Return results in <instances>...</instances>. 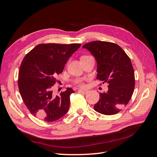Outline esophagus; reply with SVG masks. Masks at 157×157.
<instances>
[{"label":"esophagus","instance_id":"obj_1","mask_svg":"<svg viewBox=\"0 0 157 157\" xmlns=\"http://www.w3.org/2000/svg\"><path fill=\"white\" fill-rule=\"evenodd\" d=\"M78 92L80 93V94H83V95H86V94H88V91H87V90H78Z\"/></svg>","mask_w":157,"mask_h":157}]
</instances>
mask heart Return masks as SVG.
<instances>
[{"instance_id":"heart-1","label":"heart","mask_w":157,"mask_h":157,"mask_svg":"<svg viewBox=\"0 0 157 157\" xmlns=\"http://www.w3.org/2000/svg\"><path fill=\"white\" fill-rule=\"evenodd\" d=\"M75 84L78 85V86H79L80 87H84L85 86L84 80L82 78H78L77 80H75Z\"/></svg>"}]
</instances>
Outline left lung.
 Masks as SVG:
<instances>
[{"label":"left lung","instance_id":"8db88e82","mask_svg":"<svg viewBox=\"0 0 157 157\" xmlns=\"http://www.w3.org/2000/svg\"><path fill=\"white\" fill-rule=\"evenodd\" d=\"M97 61V79L108 83V90L100 93L94 110L105 115L120 112L129 102L135 86L134 71L125 52L117 44L93 41L82 46Z\"/></svg>","mask_w":157,"mask_h":157}]
</instances>
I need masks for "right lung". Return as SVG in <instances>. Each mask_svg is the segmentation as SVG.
Segmentation results:
<instances>
[{
    "instance_id": "right-lung-1",
    "label": "right lung",
    "mask_w": 157,
    "mask_h": 157,
    "mask_svg": "<svg viewBox=\"0 0 157 157\" xmlns=\"http://www.w3.org/2000/svg\"><path fill=\"white\" fill-rule=\"evenodd\" d=\"M80 44H40L23 58L19 71L18 87L25 106L33 116L46 122L59 119L67 113L70 95L67 88L59 96H54L52 88L56 76L63 72L65 65Z\"/></svg>"
}]
</instances>
